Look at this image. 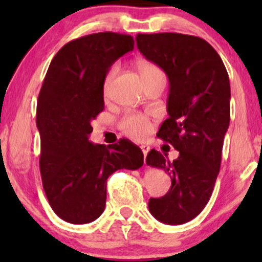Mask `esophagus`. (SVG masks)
Wrapping results in <instances>:
<instances>
[{
  "label": "esophagus",
  "mask_w": 262,
  "mask_h": 262,
  "mask_svg": "<svg viewBox=\"0 0 262 262\" xmlns=\"http://www.w3.org/2000/svg\"><path fill=\"white\" fill-rule=\"evenodd\" d=\"M140 149H141V151H143V154H144V159H145L146 155H148L150 148H149L148 145H141Z\"/></svg>",
  "instance_id": "esophagus-1"
}]
</instances>
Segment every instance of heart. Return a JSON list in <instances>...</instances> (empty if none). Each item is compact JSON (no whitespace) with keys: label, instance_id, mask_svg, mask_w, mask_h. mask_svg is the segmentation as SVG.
<instances>
[{"label":"heart","instance_id":"1","mask_svg":"<svg viewBox=\"0 0 262 262\" xmlns=\"http://www.w3.org/2000/svg\"><path fill=\"white\" fill-rule=\"evenodd\" d=\"M118 66L113 65L112 68L108 70L103 81V92L107 93L108 89H110L111 82H112L114 75H116ZM138 70L141 75L144 83L148 81L155 79V77L164 76V73L160 70L159 66H156L152 62L143 61L138 65ZM119 128L122 129L123 133L127 134L128 137L133 138L135 140H144L151 132V123L145 116L140 113H130L123 117L122 121L119 122Z\"/></svg>","mask_w":262,"mask_h":262}]
</instances>
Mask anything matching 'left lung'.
<instances>
[{
	"instance_id": "left-lung-1",
	"label": "left lung",
	"mask_w": 262,
	"mask_h": 262,
	"mask_svg": "<svg viewBox=\"0 0 262 262\" xmlns=\"http://www.w3.org/2000/svg\"><path fill=\"white\" fill-rule=\"evenodd\" d=\"M137 47L169 77L167 113L158 137L180 152L172 162L152 149L149 166L171 177L165 196L150 198L149 210L165 224L187 223L208 203L221 169L230 121V83L214 48L180 33L138 34ZM166 155V154H165Z\"/></svg>"
}]
</instances>
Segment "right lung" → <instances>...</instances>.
I'll use <instances>...</instances> for the list:
<instances>
[{"instance_id":"right-lung-1","label":"right lung","mask_w":262,"mask_h":262,"mask_svg":"<svg viewBox=\"0 0 262 262\" xmlns=\"http://www.w3.org/2000/svg\"><path fill=\"white\" fill-rule=\"evenodd\" d=\"M134 49L132 35L113 32L69 41L50 62L38 96L43 188L56 215L73 224L103 213L107 179L143 165L139 146L127 139L93 144L91 121L104 108L103 81L117 59Z\"/></svg>"}]
</instances>
